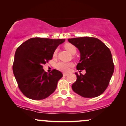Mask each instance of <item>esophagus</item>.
Returning a JSON list of instances; mask_svg holds the SVG:
<instances>
[{"instance_id": "obj_1", "label": "esophagus", "mask_w": 126, "mask_h": 126, "mask_svg": "<svg viewBox=\"0 0 126 126\" xmlns=\"http://www.w3.org/2000/svg\"><path fill=\"white\" fill-rule=\"evenodd\" d=\"M67 75H68V73H63V76H67Z\"/></svg>"}]
</instances>
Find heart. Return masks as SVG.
I'll use <instances>...</instances> for the list:
<instances>
[{"label":"heart","instance_id":"obj_1","mask_svg":"<svg viewBox=\"0 0 126 126\" xmlns=\"http://www.w3.org/2000/svg\"><path fill=\"white\" fill-rule=\"evenodd\" d=\"M64 48L66 50H67L68 51L70 52L72 54H75L76 52V48L74 45L70 44V43H66L64 45ZM57 54V49H56L54 50L53 56H56ZM73 63L72 62H60L57 63L56 64V69H58L59 70L63 72H67L69 71L70 69L73 66Z\"/></svg>","mask_w":126,"mask_h":126}]
</instances>
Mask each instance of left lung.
Returning a JSON list of instances; mask_svg holds the SVG:
<instances>
[{"mask_svg":"<svg viewBox=\"0 0 126 126\" xmlns=\"http://www.w3.org/2000/svg\"><path fill=\"white\" fill-rule=\"evenodd\" d=\"M80 53L78 70H86L78 75L72 88L78 95L85 98H94L102 94L108 87L114 70L111 53L104 43L94 37L68 39Z\"/></svg>","mask_w":126,"mask_h":126,"instance_id":"obj_1","label":"left lung"}]
</instances>
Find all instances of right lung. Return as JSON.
Masks as SVG:
<instances>
[{
    "label": "right lung",
    "mask_w": 126,
    "mask_h": 126,
    "mask_svg": "<svg viewBox=\"0 0 126 126\" xmlns=\"http://www.w3.org/2000/svg\"><path fill=\"white\" fill-rule=\"evenodd\" d=\"M64 41L36 37L29 39L17 48L13 72L19 88L27 98L43 99L56 90L63 74L56 69L47 73L43 65L51 60L54 50Z\"/></svg>",
    "instance_id": "1"
}]
</instances>
